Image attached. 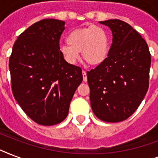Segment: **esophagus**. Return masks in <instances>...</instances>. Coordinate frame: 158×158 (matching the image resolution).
Segmentation results:
<instances>
[{
	"instance_id": "obj_1",
	"label": "esophagus",
	"mask_w": 158,
	"mask_h": 158,
	"mask_svg": "<svg viewBox=\"0 0 158 158\" xmlns=\"http://www.w3.org/2000/svg\"><path fill=\"white\" fill-rule=\"evenodd\" d=\"M83 79H84V82L88 81V78H87L86 71H84V70H83Z\"/></svg>"
}]
</instances>
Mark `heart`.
<instances>
[{
    "label": "heart",
    "instance_id": "b5f03b06",
    "mask_svg": "<svg viewBox=\"0 0 158 158\" xmlns=\"http://www.w3.org/2000/svg\"><path fill=\"white\" fill-rule=\"evenodd\" d=\"M67 44L60 46L62 58L69 64H75L79 52L89 64L98 65L107 58L110 51L109 37L102 27L89 25L70 31L66 37Z\"/></svg>",
    "mask_w": 158,
    "mask_h": 158
}]
</instances>
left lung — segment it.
<instances>
[{"mask_svg": "<svg viewBox=\"0 0 158 158\" xmlns=\"http://www.w3.org/2000/svg\"><path fill=\"white\" fill-rule=\"evenodd\" d=\"M112 33L107 58L87 72L92 110L106 122L129 118L142 102L149 84L151 55L147 43L129 23L100 21Z\"/></svg>", "mask_w": 158, "mask_h": 158, "instance_id": "left-lung-1", "label": "left lung"}]
</instances>
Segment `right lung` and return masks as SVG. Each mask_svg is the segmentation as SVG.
<instances>
[{
	"label": "right lung",
	"mask_w": 158,
	"mask_h": 158,
	"mask_svg": "<svg viewBox=\"0 0 158 158\" xmlns=\"http://www.w3.org/2000/svg\"><path fill=\"white\" fill-rule=\"evenodd\" d=\"M64 24L55 19L33 23L19 36L10 57L14 97L28 117L42 125L66 118L83 81L81 68L68 64L60 53Z\"/></svg>",
	"instance_id": "right-lung-1"
}]
</instances>
